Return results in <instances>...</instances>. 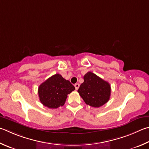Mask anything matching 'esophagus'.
Segmentation results:
<instances>
[{
  "mask_svg": "<svg viewBox=\"0 0 149 149\" xmlns=\"http://www.w3.org/2000/svg\"><path fill=\"white\" fill-rule=\"evenodd\" d=\"M74 86H75V89H76V90H77V89L79 88V83H75V85H74Z\"/></svg>",
  "mask_w": 149,
  "mask_h": 149,
  "instance_id": "esophagus-1",
  "label": "esophagus"
}]
</instances>
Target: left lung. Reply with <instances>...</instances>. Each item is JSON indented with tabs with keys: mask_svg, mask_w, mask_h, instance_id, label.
Here are the masks:
<instances>
[{
	"mask_svg": "<svg viewBox=\"0 0 149 149\" xmlns=\"http://www.w3.org/2000/svg\"><path fill=\"white\" fill-rule=\"evenodd\" d=\"M84 82L77 92L86 104L99 107L109 101L111 85L94 73L88 72L84 75Z\"/></svg>",
	"mask_w": 149,
	"mask_h": 149,
	"instance_id": "obj_1",
	"label": "left lung"
}]
</instances>
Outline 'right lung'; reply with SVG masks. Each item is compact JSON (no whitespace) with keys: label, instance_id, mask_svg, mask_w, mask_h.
Listing matches in <instances>:
<instances>
[{"label":"right lung","instance_id":"1","mask_svg":"<svg viewBox=\"0 0 149 149\" xmlns=\"http://www.w3.org/2000/svg\"><path fill=\"white\" fill-rule=\"evenodd\" d=\"M75 90L68 80L56 74L45 81L38 87L40 100L45 107L56 109L65 104L68 94Z\"/></svg>","mask_w":149,"mask_h":149}]
</instances>
